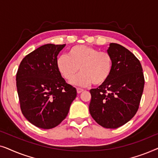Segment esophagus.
<instances>
[{
    "instance_id": "34e87169",
    "label": "esophagus",
    "mask_w": 158,
    "mask_h": 158,
    "mask_svg": "<svg viewBox=\"0 0 158 158\" xmlns=\"http://www.w3.org/2000/svg\"><path fill=\"white\" fill-rule=\"evenodd\" d=\"M83 89H82V88H77V94H81L83 91Z\"/></svg>"
}]
</instances>
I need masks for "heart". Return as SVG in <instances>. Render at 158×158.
Listing matches in <instances>:
<instances>
[{
  "label": "heart",
  "instance_id": "heart-1",
  "mask_svg": "<svg viewBox=\"0 0 158 158\" xmlns=\"http://www.w3.org/2000/svg\"><path fill=\"white\" fill-rule=\"evenodd\" d=\"M56 65L62 76L70 81L78 73H81L72 81L74 85L88 86L93 83L100 85L109 78L113 69V59L106 51L87 45H76L69 49L68 56L57 57Z\"/></svg>",
  "mask_w": 158,
  "mask_h": 158
}]
</instances>
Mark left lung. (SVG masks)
<instances>
[{
  "instance_id": "obj_1",
  "label": "left lung",
  "mask_w": 158,
  "mask_h": 158,
  "mask_svg": "<svg viewBox=\"0 0 158 158\" xmlns=\"http://www.w3.org/2000/svg\"><path fill=\"white\" fill-rule=\"evenodd\" d=\"M107 52L113 59V69L104 83L90 90L89 111L101 127L116 129L137 113L144 77L139 60L124 47L111 43Z\"/></svg>"
}]
</instances>
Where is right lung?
Listing matches in <instances>:
<instances>
[{
    "mask_svg": "<svg viewBox=\"0 0 158 158\" xmlns=\"http://www.w3.org/2000/svg\"><path fill=\"white\" fill-rule=\"evenodd\" d=\"M64 46L42 45L23 58L17 71L21 112L39 128L49 129L59 125L76 98L75 88L66 83L56 65L58 54Z\"/></svg>",
    "mask_w": 158,
    "mask_h": 158,
    "instance_id": "right-lung-1",
    "label": "right lung"
}]
</instances>
